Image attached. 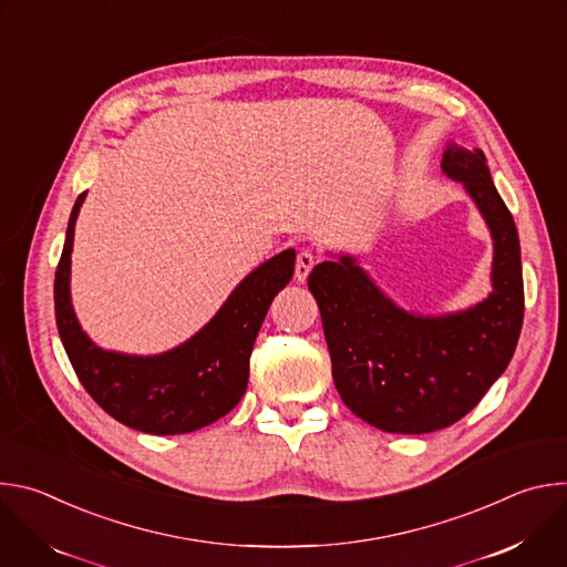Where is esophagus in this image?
<instances>
[{
  "label": "esophagus",
  "mask_w": 567,
  "mask_h": 567,
  "mask_svg": "<svg viewBox=\"0 0 567 567\" xmlns=\"http://www.w3.org/2000/svg\"><path fill=\"white\" fill-rule=\"evenodd\" d=\"M313 265H316V256H313L309 249H302V251L298 254V258H296V271H293L296 280H298V282H305L307 276H309V271L313 269Z\"/></svg>",
  "instance_id": "34e87169"
}]
</instances>
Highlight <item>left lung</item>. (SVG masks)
Here are the masks:
<instances>
[{
  "label": "left lung",
  "instance_id": "obj_1",
  "mask_svg": "<svg viewBox=\"0 0 567 567\" xmlns=\"http://www.w3.org/2000/svg\"><path fill=\"white\" fill-rule=\"evenodd\" d=\"M442 173L460 182L494 239L492 293L444 316L396 307L352 256L309 274L334 385L346 406L385 433L420 435L462 420L507 370L525 313L520 241L482 150L449 143Z\"/></svg>",
  "mask_w": 567,
  "mask_h": 567
}]
</instances>
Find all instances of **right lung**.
<instances>
[{"instance_id": "right-lung-1", "label": "right lung", "mask_w": 567, "mask_h": 567, "mask_svg": "<svg viewBox=\"0 0 567 567\" xmlns=\"http://www.w3.org/2000/svg\"><path fill=\"white\" fill-rule=\"evenodd\" d=\"M85 195L73 204L53 285L60 341L80 383L107 415L141 433L182 435L217 422L247 390L256 337L271 300L293 276L296 251L254 269L179 348L152 357L110 352L80 328L69 291L73 228Z\"/></svg>"}]
</instances>
